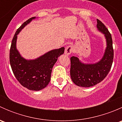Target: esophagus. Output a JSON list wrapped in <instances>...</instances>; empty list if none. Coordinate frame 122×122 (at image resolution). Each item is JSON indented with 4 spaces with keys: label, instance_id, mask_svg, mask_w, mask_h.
Returning <instances> with one entry per match:
<instances>
[{
    "label": "esophagus",
    "instance_id": "34e87169",
    "mask_svg": "<svg viewBox=\"0 0 122 122\" xmlns=\"http://www.w3.org/2000/svg\"><path fill=\"white\" fill-rule=\"evenodd\" d=\"M73 51V47L71 45H69V46H67L66 48V50H65V54L67 55H70L71 54V52Z\"/></svg>",
    "mask_w": 122,
    "mask_h": 122
}]
</instances>
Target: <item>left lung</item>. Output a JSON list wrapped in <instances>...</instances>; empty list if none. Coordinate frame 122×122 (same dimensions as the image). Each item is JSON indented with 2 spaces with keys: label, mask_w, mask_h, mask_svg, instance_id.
Masks as SVG:
<instances>
[{
  "label": "left lung",
  "mask_w": 122,
  "mask_h": 122,
  "mask_svg": "<svg viewBox=\"0 0 122 122\" xmlns=\"http://www.w3.org/2000/svg\"><path fill=\"white\" fill-rule=\"evenodd\" d=\"M97 28L104 35L106 48L103 57L96 63H84L78 56H71L70 76L75 84L79 87H90L105 78L111 69L113 60V48L112 35L104 24L97 19Z\"/></svg>",
  "instance_id": "8db88e82"
}]
</instances>
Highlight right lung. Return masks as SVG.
Instances as JSON below:
<instances>
[{
    "instance_id": "right-lung-1",
    "label": "right lung",
    "mask_w": 122,
    "mask_h": 122,
    "mask_svg": "<svg viewBox=\"0 0 122 122\" xmlns=\"http://www.w3.org/2000/svg\"><path fill=\"white\" fill-rule=\"evenodd\" d=\"M35 18L27 20L16 30L11 44L9 58L12 71L20 84L30 90L39 91L49 84L53 66L58 58L64 54L65 48L51 50L34 60H26L21 56L16 48L18 35Z\"/></svg>"
}]
</instances>
